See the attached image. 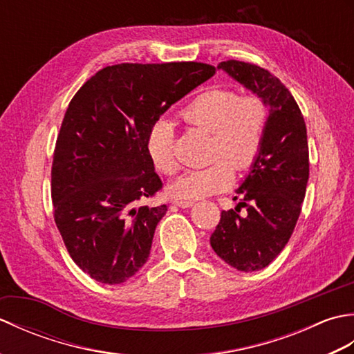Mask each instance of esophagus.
Here are the masks:
<instances>
[{"mask_svg":"<svg viewBox=\"0 0 354 354\" xmlns=\"http://www.w3.org/2000/svg\"><path fill=\"white\" fill-rule=\"evenodd\" d=\"M173 204L181 207V208H190L194 204V202L193 201H179V199H176L175 202H173Z\"/></svg>","mask_w":354,"mask_h":354,"instance_id":"obj_1","label":"esophagus"}]
</instances>
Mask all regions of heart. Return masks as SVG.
Listing matches in <instances>:
<instances>
[{"label": "heart", "instance_id": "b5f03b06", "mask_svg": "<svg viewBox=\"0 0 354 354\" xmlns=\"http://www.w3.org/2000/svg\"><path fill=\"white\" fill-rule=\"evenodd\" d=\"M181 117L187 123L213 133V164L187 170L170 185L179 199H198L227 190L234 171L248 170L257 161L265 145L269 109L257 94L240 95L232 88H213L185 104ZM147 153L155 169L171 175L178 169L169 122H156L147 135Z\"/></svg>", "mask_w": 354, "mask_h": 354}]
</instances>
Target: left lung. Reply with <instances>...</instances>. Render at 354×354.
Masks as SVG:
<instances>
[{"label":"left lung","instance_id":"obj_1","mask_svg":"<svg viewBox=\"0 0 354 354\" xmlns=\"http://www.w3.org/2000/svg\"><path fill=\"white\" fill-rule=\"evenodd\" d=\"M217 68L260 95L269 106L265 145L236 190L239 205L222 212L209 237L223 261L237 270L254 272L266 268L283 251L301 213L309 181L307 129L293 95L272 73L232 59ZM242 207L247 209L240 215Z\"/></svg>","mask_w":354,"mask_h":354}]
</instances>
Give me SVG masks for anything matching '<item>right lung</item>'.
<instances>
[{
	"mask_svg": "<svg viewBox=\"0 0 354 354\" xmlns=\"http://www.w3.org/2000/svg\"><path fill=\"white\" fill-rule=\"evenodd\" d=\"M214 73L201 62L111 65L71 99L53 155V214L70 257L95 281L124 283L147 261L167 212L140 205L162 189L147 135Z\"/></svg>",
	"mask_w": 354,
	"mask_h": 354,
	"instance_id": "obj_1",
	"label": "right lung"
}]
</instances>
